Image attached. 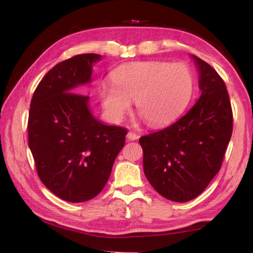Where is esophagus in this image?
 Masks as SVG:
<instances>
[{"mask_svg": "<svg viewBox=\"0 0 253 253\" xmlns=\"http://www.w3.org/2000/svg\"><path fill=\"white\" fill-rule=\"evenodd\" d=\"M138 137V135L136 133H134V132H132V131H130L127 133V135H126V138L128 141H135L136 138Z\"/></svg>", "mask_w": 253, "mask_h": 253, "instance_id": "obj_1", "label": "esophagus"}]
</instances>
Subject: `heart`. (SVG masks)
Listing matches in <instances>:
<instances>
[{
	"label": "heart",
	"instance_id": "1",
	"mask_svg": "<svg viewBox=\"0 0 253 253\" xmlns=\"http://www.w3.org/2000/svg\"><path fill=\"white\" fill-rule=\"evenodd\" d=\"M112 85L99 90L101 106L110 120L120 121L135 101L147 125L164 126L183 111L193 92V75L187 65L163 61L130 62L113 71Z\"/></svg>",
	"mask_w": 253,
	"mask_h": 253
}]
</instances>
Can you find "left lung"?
<instances>
[{
  "instance_id": "obj_1",
  "label": "left lung",
  "mask_w": 253,
  "mask_h": 253,
  "mask_svg": "<svg viewBox=\"0 0 253 253\" xmlns=\"http://www.w3.org/2000/svg\"><path fill=\"white\" fill-rule=\"evenodd\" d=\"M202 95L171 126L140 137L144 173L152 187L173 202L202 193L219 171L233 133V110L221 77L192 55Z\"/></svg>"
}]
</instances>
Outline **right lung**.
<instances>
[{"label": "right lung", "instance_id": "1", "mask_svg": "<svg viewBox=\"0 0 253 253\" xmlns=\"http://www.w3.org/2000/svg\"><path fill=\"white\" fill-rule=\"evenodd\" d=\"M101 55L77 54L53 66L36 88L28 117V145L45 187L72 203L91 200L106 185L126 127L106 126L88 109L77 86L90 82Z\"/></svg>", "mask_w": 253, "mask_h": 253}]
</instances>
